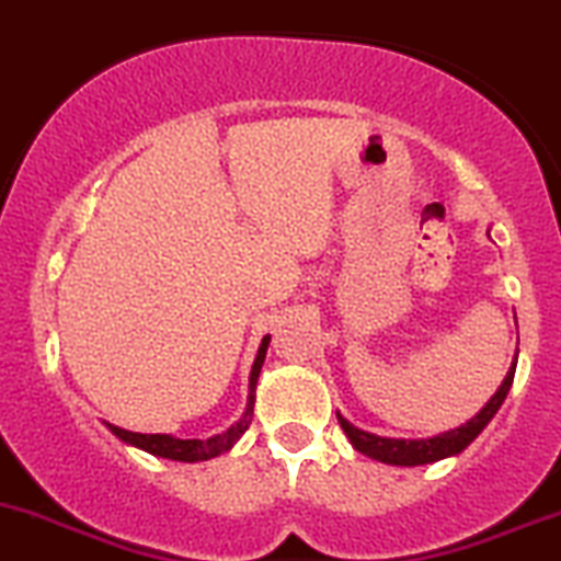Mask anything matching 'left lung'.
<instances>
[{
    "label": "left lung",
    "instance_id": "8db88e82",
    "mask_svg": "<svg viewBox=\"0 0 561 561\" xmlns=\"http://www.w3.org/2000/svg\"><path fill=\"white\" fill-rule=\"evenodd\" d=\"M513 378H515V362L513 367H510L507 378H504L502 386L496 389V394L485 402V408H482L477 416H471L466 425L455 427V431H447V433H438V436L433 438H413V442L411 438H383V436H375V433L358 431V427H353L345 416H340V413H336V419H340V427L345 431V436L351 438L353 447H356L362 455H367V458L380 460V463H389V466L436 463V460L460 455L477 436H480L482 431H485L488 422H491V419L496 416L499 408H502L504 397H507L510 386H513Z\"/></svg>",
    "mask_w": 561,
    "mask_h": 561
}]
</instances>
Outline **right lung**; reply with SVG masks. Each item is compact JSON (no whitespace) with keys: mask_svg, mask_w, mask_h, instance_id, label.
<instances>
[{"mask_svg":"<svg viewBox=\"0 0 561 561\" xmlns=\"http://www.w3.org/2000/svg\"><path fill=\"white\" fill-rule=\"evenodd\" d=\"M268 342L271 336H263L257 347V358L252 364V375H249V400H247V411L243 416L238 419L236 425L227 427L225 433L219 436H210L205 442L199 438H175V436H167V433H130L123 431V427H114L108 425V431L125 444H134V447L145 449L150 455H159V458H170V460H181V463H197V460H210L216 455L227 453L232 449V444L249 431L252 425V413H254V389H257V378H260V369H263L265 362V351H268Z\"/></svg>","mask_w":561,"mask_h":561,"instance_id":"right-lung-1","label":"right lung"}]
</instances>
